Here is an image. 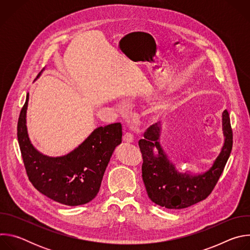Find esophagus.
Listing matches in <instances>:
<instances>
[{"instance_id":"1","label":"esophagus","mask_w":250,"mask_h":250,"mask_svg":"<svg viewBox=\"0 0 250 250\" xmlns=\"http://www.w3.org/2000/svg\"><path fill=\"white\" fill-rule=\"evenodd\" d=\"M123 140H124L125 142H126V144H132V142H133V136H132L131 133L126 132V133L123 136Z\"/></svg>"}]
</instances>
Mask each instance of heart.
Here are the masks:
<instances>
[{"instance_id":"1","label":"heart","mask_w":250,"mask_h":250,"mask_svg":"<svg viewBox=\"0 0 250 250\" xmlns=\"http://www.w3.org/2000/svg\"><path fill=\"white\" fill-rule=\"evenodd\" d=\"M168 104H169V97H168V94H165V95H162V96L157 97V98L151 103V105H150L151 114H153V115H155V116L161 115V114L166 110Z\"/></svg>"}]
</instances>
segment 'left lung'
Segmentation results:
<instances>
[{
  "label": "left lung",
  "mask_w": 250,
  "mask_h": 250,
  "mask_svg": "<svg viewBox=\"0 0 250 250\" xmlns=\"http://www.w3.org/2000/svg\"><path fill=\"white\" fill-rule=\"evenodd\" d=\"M224 145L211 166L203 173H181L160 144L162 124L151 125L138 141L144 158L142 180L148 198L166 208H185L206 199L216 186L232 148V130L228 111L222 119Z\"/></svg>",
  "instance_id": "1"
}]
</instances>
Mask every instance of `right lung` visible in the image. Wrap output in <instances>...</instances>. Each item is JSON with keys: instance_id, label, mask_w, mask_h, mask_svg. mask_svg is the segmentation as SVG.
I'll return each mask as SVG.
<instances>
[{"instance_id": "obj_1", "label": "right lung", "mask_w": 250, "mask_h": 250, "mask_svg": "<svg viewBox=\"0 0 250 250\" xmlns=\"http://www.w3.org/2000/svg\"><path fill=\"white\" fill-rule=\"evenodd\" d=\"M29 94L20 114L18 140L29 181L42 194L66 206H80L99 193L103 176L118 146L120 123L100 126L75 149L62 156H48L33 146L26 126Z\"/></svg>"}]
</instances>
